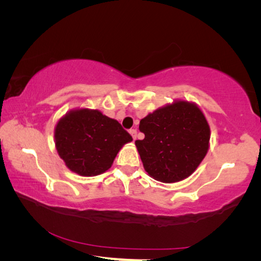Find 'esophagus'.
<instances>
[{"mask_svg":"<svg viewBox=\"0 0 261 261\" xmlns=\"http://www.w3.org/2000/svg\"><path fill=\"white\" fill-rule=\"evenodd\" d=\"M129 132H130V135L132 136V138H134V140H136V138H137V130L136 129H131Z\"/></svg>","mask_w":261,"mask_h":261,"instance_id":"obj_1","label":"esophagus"}]
</instances>
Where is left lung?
I'll return each mask as SVG.
<instances>
[{
	"label": "left lung",
	"mask_w": 261,
	"mask_h": 261,
	"mask_svg": "<svg viewBox=\"0 0 261 261\" xmlns=\"http://www.w3.org/2000/svg\"><path fill=\"white\" fill-rule=\"evenodd\" d=\"M145 135L136 140L145 170L162 183L189 177L204 160L211 130L197 105L177 100L148 114L140 121Z\"/></svg>",
	"instance_id": "1"
}]
</instances>
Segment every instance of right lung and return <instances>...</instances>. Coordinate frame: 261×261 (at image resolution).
<instances>
[{"label":"right lung","instance_id":"add662e5","mask_svg":"<svg viewBox=\"0 0 261 261\" xmlns=\"http://www.w3.org/2000/svg\"><path fill=\"white\" fill-rule=\"evenodd\" d=\"M55 146L70 170L96 176L112 167L122 146L132 137L116 120L96 109H74L55 126Z\"/></svg>","mask_w":261,"mask_h":261}]
</instances>
